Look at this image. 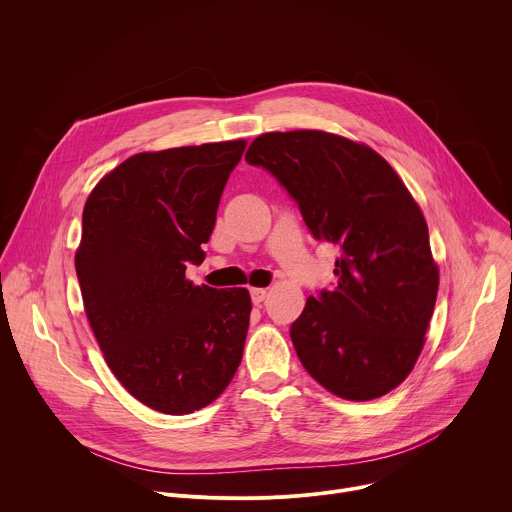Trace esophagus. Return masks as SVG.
<instances>
[{"mask_svg": "<svg viewBox=\"0 0 512 512\" xmlns=\"http://www.w3.org/2000/svg\"><path fill=\"white\" fill-rule=\"evenodd\" d=\"M267 298V289L263 287H251V300L255 306H261V302Z\"/></svg>", "mask_w": 512, "mask_h": 512, "instance_id": "34e87169", "label": "esophagus"}]
</instances>
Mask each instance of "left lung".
Returning <instances> with one entry per match:
<instances>
[{
	"mask_svg": "<svg viewBox=\"0 0 512 512\" xmlns=\"http://www.w3.org/2000/svg\"><path fill=\"white\" fill-rule=\"evenodd\" d=\"M245 160L340 251L338 285L310 296L289 328L304 369L348 401L387 395L415 367L440 285L417 202L369 145L326 131L263 133Z\"/></svg>",
	"mask_w": 512,
	"mask_h": 512,
	"instance_id": "left-lung-1",
	"label": "left lung"
}]
</instances>
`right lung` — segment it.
Returning a JSON list of instances; mask_svg holds the SVG:
<instances>
[{"instance_id": "add662e5", "label": "right lung", "mask_w": 512, "mask_h": 512, "mask_svg": "<svg viewBox=\"0 0 512 512\" xmlns=\"http://www.w3.org/2000/svg\"><path fill=\"white\" fill-rule=\"evenodd\" d=\"M247 141L137 154L83 210L75 257L85 312L117 381L143 405L184 415L233 381L249 330L245 287L192 285Z\"/></svg>"}]
</instances>
